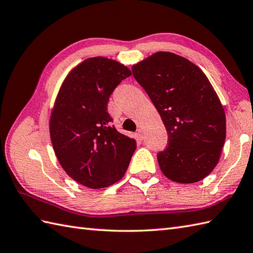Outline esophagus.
<instances>
[{"label": "esophagus", "instance_id": "34e87169", "mask_svg": "<svg viewBox=\"0 0 253 253\" xmlns=\"http://www.w3.org/2000/svg\"><path fill=\"white\" fill-rule=\"evenodd\" d=\"M137 137L141 139V141H143V139H144V131L143 130L137 131Z\"/></svg>", "mask_w": 253, "mask_h": 253}]
</instances>
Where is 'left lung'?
I'll list each match as a JSON object with an SVG mask.
<instances>
[{"label": "left lung", "instance_id": "left-lung-1", "mask_svg": "<svg viewBox=\"0 0 253 253\" xmlns=\"http://www.w3.org/2000/svg\"><path fill=\"white\" fill-rule=\"evenodd\" d=\"M135 80L158 110L168 147L157 155L173 182H199L217 165L226 118L214 88L199 67L170 52H157L132 67Z\"/></svg>", "mask_w": 253, "mask_h": 253}]
</instances>
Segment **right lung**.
<instances>
[{
	"instance_id": "add662e5",
	"label": "right lung",
	"mask_w": 253,
	"mask_h": 253,
	"mask_svg": "<svg viewBox=\"0 0 253 253\" xmlns=\"http://www.w3.org/2000/svg\"><path fill=\"white\" fill-rule=\"evenodd\" d=\"M131 70L106 57L76 66L59 88L49 118V135L65 172L84 186L99 189L125 175L136 148L134 138L112 126L107 104Z\"/></svg>"
}]
</instances>
